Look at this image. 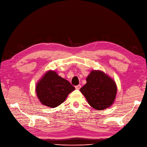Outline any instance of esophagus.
I'll use <instances>...</instances> for the list:
<instances>
[{"label":"esophagus","instance_id":"esophagus-1","mask_svg":"<svg viewBox=\"0 0 147 147\" xmlns=\"http://www.w3.org/2000/svg\"><path fill=\"white\" fill-rule=\"evenodd\" d=\"M81 87H82V86L80 85V84H78V85H77V86H75V88H76L77 90H80V89L81 88Z\"/></svg>","mask_w":147,"mask_h":147}]
</instances>
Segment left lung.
<instances>
[{
    "label": "left lung",
    "mask_w": 147,
    "mask_h": 147,
    "mask_svg": "<svg viewBox=\"0 0 147 147\" xmlns=\"http://www.w3.org/2000/svg\"><path fill=\"white\" fill-rule=\"evenodd\" d=\"M92 108L107 109L116 98L117 87L115 80L101 70H93L86 78V83L80 90Z\"/></svg>",
    "instance_id": "obj_1"
}]
</instances>
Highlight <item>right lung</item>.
<instances>
[{"instance_id": "1", "label": "right lung", "mask_w": 147, "mask_h": 147, "mask_svg": "<svg viewBox=\"0 0 147 147\" xmlns=\"http://www.w3.org/2000/svg\"><path fill=\"white\" fill-rule=\"evenodd\" d=\"M74 90V86L51 70L45 73L35 86L36 94L41 104L51 108L63 103Z\"/></svg>"}]
</instances>
